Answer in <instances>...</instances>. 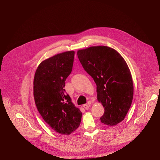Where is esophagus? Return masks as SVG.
Segmentation results:
<instances>
[{"label":"esophagus","mask_w":160,"mask_h":160,"mask_svg":"<svg viewBox=\"0 0 160 160\" xmlns=\"http://www.w3.org/2000/svg\"><path fill=\"white\" fill-rule=\"evenodd\" d=\"M90 107V104L89 103H87V104H83V108H84L85 109H88Z\"/></svg>","instance_id":"obj_1"}]
</instances>
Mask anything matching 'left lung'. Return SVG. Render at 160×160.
Returning <instances> with one entry per match:
<instances>
[{
	"mask_svg": "<svg viewBox=\"0 0 160 160\" xmlns=\"http://www.w3.org/2000/svg\"><path fill=\"white\" fill-rule=\"evenodd\" d=\"M85 71L97 85L98 99L104 108L101 123L114 126L124 120L132 104L133 85L128 65L115 49L90 47L77 52Z\"/></svg>",
	"mask_w": 160,
	"mask_h": 160,
	"instance_id": "1",
	"label": "left lung"
}]
</instances>
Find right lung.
<instances>
[{"mask_svg": "<svg viewBox=\"0 0 160 160\" xmlns=\"http://www.w3.org/2000/svg\"><path fill=\"white\" fill-rule=\"evenodd\" d=\"M74 56V51H68L42 61L34 77L37 108L44 121L61 134L73 132L79 127L82 115L64 88L72 71Z\"/></svg>", "mask_w": 160, "mask_h": 160, "instance_id": "1", "label": "right lung"}]
</instances>
